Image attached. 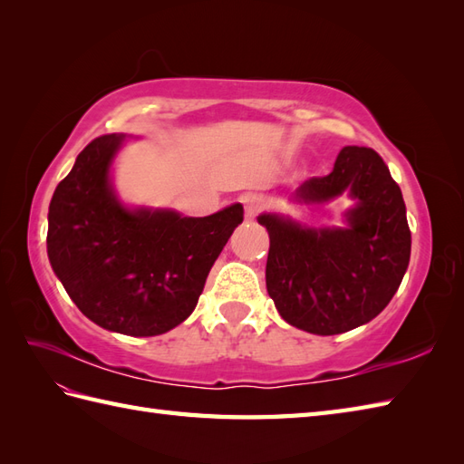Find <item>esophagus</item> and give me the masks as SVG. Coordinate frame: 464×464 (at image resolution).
I'll return each mask as SVG.
<instances>
[{"label":"esophagus","mask_w":464,"mask_h":464,"mask_svg":"<svg viewBox=\"0 0 464 464\" xmlns=\"http://www.w3.org/2000/svg\"><path fill=\"white\" fill-rule=\"evenodd\" d=\"M241 203H243V209H245V219H255V217H257V213L263 209V205H265V201H263V197L261 195H255V193H247L241 199Z\"/></svg>","instance_id":"34e87169"}]
</instances>
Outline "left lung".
<instances>
[{
	"label": "left lung",
	"mask_w": 464,
	"mask_h": 464,
	"mask_svg": "<svg viewBox=\"0 0 464 464\" xmlns=\"http://www.w3.org/2000/svg\"><path fill=\"white\" fill-rule=\"evenodd\" d=\"M349 191V229H303L261 215L269 231L265 279L281 317L314 334L351 331L387 307L405 277L411 229L397 181L369 147H343L333 171L311 177L291 199L323 203Z\"/></svg>",
	"instance_id": "left-lung-1"
}]
</instances>
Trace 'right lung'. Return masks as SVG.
<instances>
[{
    "label": "right lung",
    "mask_w": 464,
    "mask_h": 464,
    "mask_svg": "<svg viewBox=\"0 0 464 464\" xmlns=\"http://www.w3.org/2000/svg\"><path fill=\"white\" fill-rule=\"evenodd\" d=\"M120 141L115 133L95 137L55 187L47 255L87 319L107 331L153 337L193 313L215 259L243 221V207L209 217L125 209L110 187Z\"/></svg>",
    "instance_id": "add662e5"
}]
</instances>
